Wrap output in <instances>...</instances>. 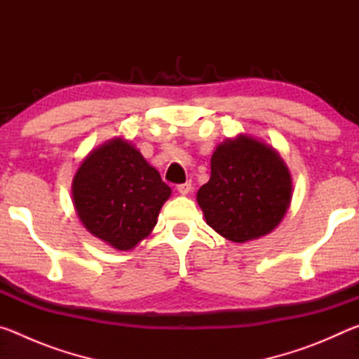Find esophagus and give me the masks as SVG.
Returning <instances> with one entry per match:
<instances>
[{
    "mask_svg": "<svg viewBox=\"0 0 359 359\" xmlns=\"http://www.w3.org/2000/svg\"><path fill=\"white\" fill-rule=\"evenodd\" d=\"M191 182L190 180H188V182H185V184H179L177 185V191L180 193V194H188V193H190L191 191Z\"/></svg>",
    "mask_w": 359,
    "mask_h": 359,
    "instance_id": "34e87169",
    "label": "esophagus"
}]
</instances>
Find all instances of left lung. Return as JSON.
Masks as SVG:
<instances>
[{"label": "left lung", "instance_id": "1", "mask_svg": "<svg viewBox=\"0 0 359 359\" xmlns=\"http://www.w3.org/2000/svg\"><path fill=\"white\" fill-rule=\"evenodd\" d=\"M291 175L277 151L250 136L218 145L210 180L198 191L205 222L233 242L257 239L274 229L291 201Z\"/></svg>", "mask_w": 359, "mask_h": 359}]
</instances>
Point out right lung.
I'll return each instance as SVG.
<instances>
[{
  "label": "right lung",
  "mask_w": 359,
  "mask_h": 359,
  "mask_svg": "<svg viewBox=\"0 0 359 359\" xmlns=\"http://www.w3.org/2000/svg\"><path fill=\"white\" fill-rule=\"evenodd\" d=\"M169 194L160 172L120 137L93 150L72 180L83 226L117 250H130L150 234Z\"/></svg>",
  "instance_id": "obj_1"
}]
</instances>
